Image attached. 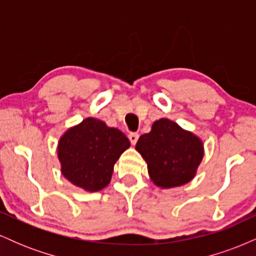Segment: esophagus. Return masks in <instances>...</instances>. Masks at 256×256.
I'll list each match as a JSON object with an SVG mask.
<instances>
[{"label":"esophagus","mask_w":256,"mask_h":256,"mask_svg":"<svg viewBox=\"0 0 256 256\" xmlns=\"http://www.w3.org/2000/svg\"><path fill=\"white\" fill-rule=\"evenodd\" d=\"M138 137H140V134H138L137 132H131V134H128V140H130L132 146L136 144L137 140H138Z\"/></svg>","instance_id":"obj_1"}]
</instances>
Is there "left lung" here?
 I'll use <instances>...</instances> for the list:
<instances>
[{"label":"left lung","instance_id":"left-lung-1","mask_svg":"<svg viewBox=\"0 0 256 256\" xmlns=\"http://www.w3.org/2000/svg\"><path fill=\"white\" fill-rule=\"evenodd\" d=\"M136 149L148 165L152 180L164 189L192 180L204 158L201 140L168 119L156 120L152 131L140 137Z\"/></svg>","mask_w":256,"mask_h":256}]
</instances>
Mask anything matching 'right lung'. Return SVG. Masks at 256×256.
<instances>
[{"mask_svg": "<svg viewBox=\"0 0 256 256\" xmlns=\"http://www.w3.org/2000/svg\"><path fill=\"white\" fill-rule=\"evenodd\" d=\"M128 146L130 140L118 128L86 118L60 138L61 173L76 186L98 192L110 184L114 164Z\"/></svg>", "mask_w": 256, "mask_h": 256, "instance_id": "obj_1", "label": "right lung"}]
</instances>
